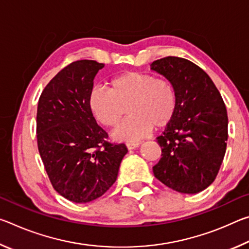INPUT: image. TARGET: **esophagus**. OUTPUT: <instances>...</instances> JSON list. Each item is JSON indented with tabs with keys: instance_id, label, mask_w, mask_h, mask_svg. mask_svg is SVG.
Instances as JSON below:
<instances>
[{
	"instance_id": "1",
	"label": "esophagus",
	"mask_w": 249,
	"mask_h": 249,
	"mask_svg": "<svg viewBox=\"0 0 249 249\" xmlns=\"http://www.w3.org/2000/svg\"><path fill=\"white\" fill-rule=\"evenodd\" d=\"M140 145H141V142H127V144H126V146H127L128 149H135V148H137V147Z\"/></svg>"
}]
</instances>
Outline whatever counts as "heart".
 I'll use <instances>...</instances> for the list:
<instances>
[{
  "mask_svg": "<svg viewBox=\"0 0 249 249\" xmlns=\"http://www.w3.org/2000/svg\"><path fill=\"white\" fill-rule=\"evenodd\" d=\"M109 87L94 88L89 104L96 120L108 127L120 124L128 105L130 116L113 134L117 140L138 141L154 127L163 128L174 120L178 94L170 80L140 71H126L112 78Z\"/></svg>",
  "mask_w": 249,
  "mask_h": 249,
  "instance_id": "b5f03b06",
  "label": "heart"
}]
</instances>
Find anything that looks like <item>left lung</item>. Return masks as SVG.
<instances>
[{"instance_id": "8db88e82", "label": "left lung", "mask_w": 249, "mask_h": 249, "mask_svg": "<svg viewBox=\"0 0 249 249\" xmlns=\"http://www.w3.org/2000/svg\"><path fill=\"white\" fill-rule=\"evenodd\" d=\"M150 69L170 80L178 94L174 120L157 137L161 158L154 175L180 193L203 191L215 180L226 151L224 101L208 73L187 59L161 58Z\"/></svg>"}]
</instances>
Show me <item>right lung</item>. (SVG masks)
<instances>
[{"label": "right lung", "instance_id": "obj_1", "mask_svg": "<svg viewBox=\"0 0 249 249\" xmlns=\"http://www.w3.org/2000/svg\"><path fill=\"white\" fill-rule=\"evenodd\" d=\"M104 67L78 60L65 67L46 86L37 107V145L50 182L75 203L103 196L116 181L125 144L107 142L89 99L93 80Z\"/></svg>", "mask_w": 249, "mask_h": 249}]
</instances>
